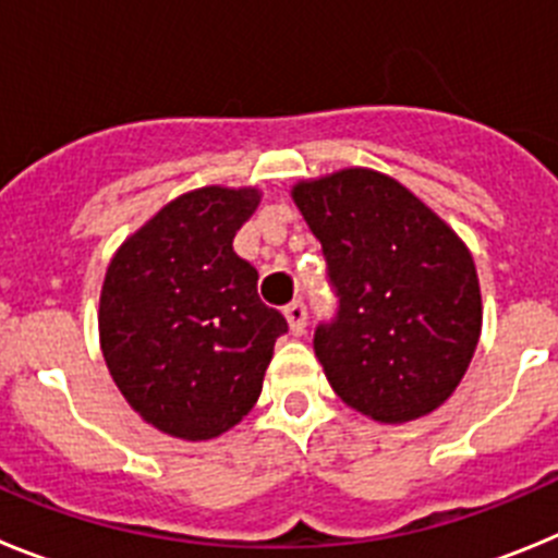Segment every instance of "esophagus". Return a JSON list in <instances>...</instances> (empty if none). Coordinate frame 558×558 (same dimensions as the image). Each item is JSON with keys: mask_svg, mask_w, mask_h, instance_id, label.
<instances>
[{"mask_svg": "<svg viewBox=\"0 0 558 558\" xmlns=\"http://www.w3.org/2000/svg\"><path fill=\"white\" fill-rule=\"evenodd\" d=\"M284 318H288V327H290V335H304V329H307V307H304L302 302H293L284 307Z\"/></svg>", "mask_w": 558, "mask_h": 558, "instance_id": "esophagus-1", "label": "esophagus"}]
</instances>
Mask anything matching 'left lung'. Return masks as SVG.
<instances>
[{"label":"left lung","instance_id":"obj_1","mask_svg":"<svg viewBox=\"0 0 558 558\" xmlns=\"http://www.w3.org/2000/svg\"><path fill=\"white\" fill-rule=\"evenodd\" d=\"M293 201L322 240L340 307L315 357L349 408L405 425L463 379L483 324L475 259L408 186L368 167L299 181Z\"/></svg>","mask_w":558,"mask_h":558}]
</instances>
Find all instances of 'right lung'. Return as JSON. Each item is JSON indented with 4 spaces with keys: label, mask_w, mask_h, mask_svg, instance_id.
Wrapping results in <instances>:
<instances>
[{
    "label": "right lung",
    "mask_w": 558,
    "mask_h": 558,
    "mask_svg": "<svg viewBox=\"0 0 558 558\" xmlns=\"http://www.w3.org/2000/svg\"><path fill=\"white\" fill-rule=\"evenodd\" d=\"M263 201L256 186H201L161 206L108 263L100 349L113 383L147 425L209 441L243 422L288 332L256 295V268L234 234Z\"/></svg>",
    "instance_id": "obj_1"
}]
</instances>
